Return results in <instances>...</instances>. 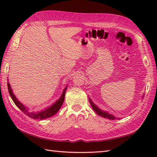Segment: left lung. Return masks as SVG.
<instances>
[{
    "instance_id": "left-lung-1",
    "label": "left lung",
    "mask_w": 157,
    "mask_h": 157,
    "mask_svg": "<svg viewBox=\"0 0 157 157\" xmlns=\"http://www.w3.org/2000/svg\"><path fill=\"white\" fill-rule=\"evenodd\" d=\"M89 101H90V105L92 106V109H94V111L96 113H97L98 115L101 116V117H104V118H106V119H112V120H114V119H120V118H116L115 117H114L113 115L109 114V113H107V112L102 111L101 109H100L97 106H96L94 104V103H93V102L92 101V100L90 98L89 99Z\"/></svg>"
}]
</instances>
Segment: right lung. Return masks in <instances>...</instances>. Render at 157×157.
<instances>
[{
	"label": "right lung",
	"instance_id": "obj_1",
	"mask_svg": "<svg viewBox=\"0 0 157 157\" xmlns=\"http://www.w3.org/2000/svg\"><path fill=\"white\" fill-rule=\"evenodd\" d=\"M7 86H8V90H9V94H10V96H11L13 101L14 102L16 106H17V107H19V109L21 110V111L24 113L26 115H28L30 118L34 119H44L51 117L56 114V113L59 111V109L61 107L63 102H64L65 92H66L67 88V87H65L64 90L63 91V94H61V97H60L58 101L56 102H55L52 106H50V107H48L47 109L43 110V111L35 113V112L28 111V109L18 101L17 98L15 97V96L14 95V94H13L12 89L11 88V86H10V84H9V82L7 83Z\"/></svg>",
	"mask_w": 157,
	"mask_h": 157
}]
</instances>
